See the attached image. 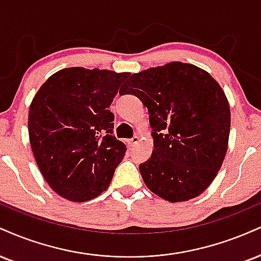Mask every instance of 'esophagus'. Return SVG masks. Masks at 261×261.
I'll return each instance as SVG.
<instances>
[{"instance_id": "esophagus-1", "label": "esophagus", "mask_w": 261, "mask_h": 261, "mask_svg": "<svg viewBox=\"0 0 261 261\" xmlns=\"http://www.w3.org/2000/svg\"><path fill=\"white\" fill-rule=\"evenodd\" d=\"M140 142V137L139 136H134L133 137V139H131V140H128L127 141V143L128 144H130V146L131 147H133V146H135V144H137V143H139Z\"/></svg>"}]
</instances>
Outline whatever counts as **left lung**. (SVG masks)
I'll return each mask as SVG.
<instances>
[{
    "mask_svg": "<svg viewBox=\"0 0 261 261\" xmlns=\"http://www.w3.org/2000/svg\"><path fill=\"white\" fill-rule=\"evenodd\" d=\"M128 92L148 109L154 149L140 165L146 186L168 202L202 194L224 163L230 105L208 71L171 62L130 76Z\"/></svg>",
    "mask_w": 261,
    "mask_h": 261,
    "instance_id": "8db88e82",
    "label": "left lung"
}]
</instances>
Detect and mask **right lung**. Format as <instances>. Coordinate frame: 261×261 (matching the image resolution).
<instances>
[{
  "mask_svg": "<svg viewBox=\"0 0 261 261\" xmlns=\"http://www.w3.org/2000/svg\"><path fill=\"white\" fill-rule=\"evenodd\" d=\"M128 73L65 68L49 76L29 108L28 128L36 164L49 187L71 202L105 192L124 158L109 111Z\"/></svg>",
  "mask_w": 261,
  "mask_h": 261,
  "instance_id": "1",
  "label": "right lung"
}]
</instances>
